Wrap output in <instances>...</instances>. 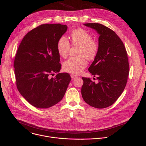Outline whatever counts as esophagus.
<instances>
[{
    "mask_svg": "<svg viewBox=\"0 0 146 146\" xmlns=\"http://www.w3.org/2000/svg\"><path fill=\"white\" fill-rule=\"evenodd\" d=\"M71 78H72V79H75V78H78V76L77 75H75V74H72L71 75Z\"/></svg>",
    "mask_w": 146,
    "mask_h": 146,
    "instance_id": "1",
    "label": "esophagus"
}]
</instances>
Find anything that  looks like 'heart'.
Instances as JSON below:
<instances>
[{
  "instance_id": "heart-1",
  "label": "heart",
  "mask_w": 146,
  "mask_h": 146,
  "mask_svg": "<svg viewBox=\"0 0 146 146\" xmlns=\"http://www.w3.org/2000/svg\"><path fill=\"white\" fill-rule=\"evenodd\" d=\"M72 42L73 45L80 46L78 58L72 57L65 61L63 64V70L66 72L79 74L87 66V62L85 57L89 60L95 58L99 49L98 42L92 40V36L87 31L78 28L72 31L70 34ZM70 43L67 38L61 36L57 44V48L58 54L63 58H66L70 50Z\"/></svg>"
}]
</instances>
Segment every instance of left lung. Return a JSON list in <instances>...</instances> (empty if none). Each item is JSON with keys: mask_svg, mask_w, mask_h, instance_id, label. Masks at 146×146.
I'll return each instance as SVG.
<instances>
[{"mask_svg": "<svg viewBox=\"0 0 146 146\" xmlns=\"http://www.w3.org/2000/svg\"><path fill=\"white\" fill-rule=\"evenodd\" d=\"M83 25L95 29L99 36L97 55L88 68L98 82L82 78V98L91 106L105 108L115 102L125 88L129 70L127 51L110 28L97 23Z\"/></svg>", "mask_w": 146, "mask_h": 146, "instance_id": "8db88e82", "label": "left lung"}]
</instances>
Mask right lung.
<instances>
[{"instance_id":"add662e5","label":"right lung","mask_w":146,"mask_h":146,"mask_svg":"<svg viewBox=\"0 0 146 146\" xmlns=\"http://www.w3.org/2000/svg\"><path fill=\"white\" fill-rule=\"evenodd\" d=\"M66 25L45 24L30 31L23 38L14 60L19 93L31 105L48 108L64 97L71 80L61 69L57 44L67 31ZM57 73L54 78L50 76Z\"/></svg>"}]
</instances>
